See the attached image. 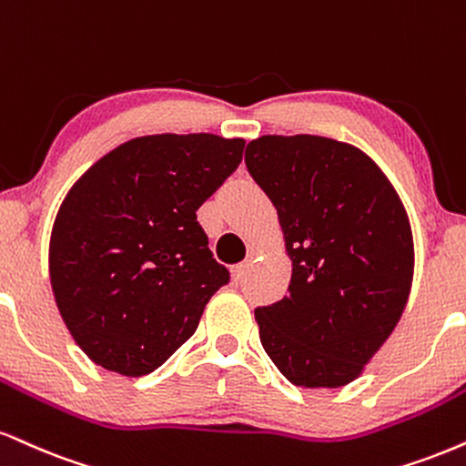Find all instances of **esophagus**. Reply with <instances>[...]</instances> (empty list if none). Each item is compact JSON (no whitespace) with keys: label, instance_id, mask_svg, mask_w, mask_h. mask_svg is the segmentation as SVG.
Listing matches in <instances>:
<instances>
[{"label":"esophagus","instance_id":"obj_1","mask_svg":"<svg viewBox=\"0 0 466 466\" xmlns=\"http://www.w3.org/2000/svg\"><path fill=\"white\" fill-rule=\"evenodd\" d=\"M251 258H254V254H249L248 260L238 262V265H234L232 268H229V271H232L234 282H240V279L248 276V271H249V267H251Z\"/></svg>","mask_w":466,"mask_h":466}]
</instances>
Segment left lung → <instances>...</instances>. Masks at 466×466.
<instances>
[{
  "label": "left lung",
  "instance_id": "8db88e82",
  "mask_svg": "<svg viewBox=\"0 0 466 466\" xmlns=\"http://www.w3.org/2000/svg\"><path fill=\"white\" fill-rule=\"evenodd\" d=\"M293 260L289 295L256 308L260 343L295 386L354 382L410 295L414 248L400 195L354 145L295 134L248 145Z\"/></svg>",
  "mask_w": 466,
  "mask_h": 466
}]
</instances>
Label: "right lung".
Wrapping results in <instances>:
<instances>
[{
  "label": "right lung",
  "instance_id": "1",
  "mask_svg": "<svg viewBox=\"0 0 466 466\" xmlns=\"http://www.w3.org/2000/svg\"><path fill=\"white\" fill-rule=\"evenodd\" d=\"M243 147L204 132L132 138L66 193L49 278L60 317L95 364L141 378L195 334L229 282L198 208L237 171Z\"/></svg>",
  "mask_w": 466,
  "mask_h": 466
}]
</instances>
